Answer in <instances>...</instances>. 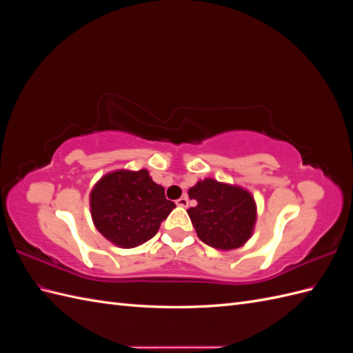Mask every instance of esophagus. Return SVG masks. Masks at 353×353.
<instances>
[{"instance_id": "1", "label": "esophagus", "mask_w": 353, "mask_h": 353, "mask_svg": "<svg viewBox=\"0 0 353 353\" xmlns=\"http://www.w3.org/2000/svg\"><path fill=\"white\" fill-rule=\"evenodd\" d=\"M175 203H176L178 206H181V208H187V206H188V197H185V196L181 197V199H178Z\"/></svg>"}]
</instances>
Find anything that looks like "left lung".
<instances>
[{
	"instance_id": "left-lung-1",
	"label": "left lung",
	"mask_w": 353,
	"mask_h": 353,
	"mask_svg": "<svg viewBox=\"0 0 353 353\" xmlns=\"http://www.w3.org/2000/svg\"><path fill=\"white\" fill-rule=\"evenodd\" d=\"M188 196L197 201L187 212L203 243L215 249L231 250L241 248L250 239L256 206L248 191L209 178L190 188Z\"/></svg>"
}]
</instances>
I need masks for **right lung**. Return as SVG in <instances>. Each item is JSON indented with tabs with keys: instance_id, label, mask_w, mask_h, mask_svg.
<instances>
[{
	"instance_id": "add662e5",
	"label": "right lung",
	"mask_w": 353,
	"mask_h": 353,
	"mask_svg": "<svg viewBox=\"0 0 353 353\" xmlns=\"http://www.w3.org/2000/svg\"><path fill=\"white\" fill-rule=\"evenodd\" d=\"M175 203L145 169L116 170L103 176L91 191L94 225L109 241L135 248L156 236Z\"/></svg>"
}]
</instances>
